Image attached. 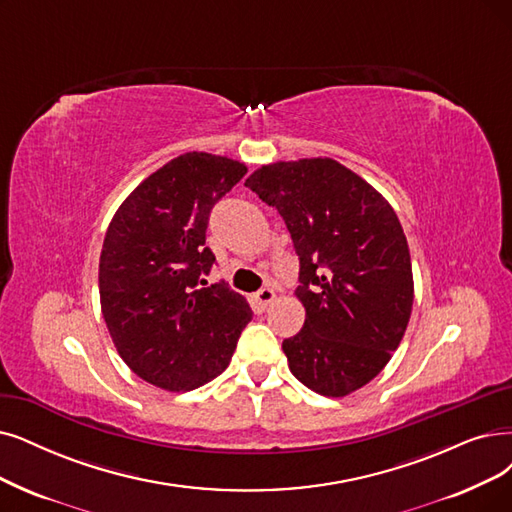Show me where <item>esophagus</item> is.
<instances>
[{"label":"esophagus","instance_id":"obj_1","mask_svg":"<svg viewBox=\"0 0 512 512\" xmlns=\"http://www.w3.org/2000/svg\"><path fill=\"white\" fill-rule=\"evenodd\" d=\"M254 300H256V304H258V309H267V306H271L273 304V300H275V290L273 288H260L256 294H254Z\"/></svg>","mask_w":512,"mask_h":512}]
</instances>
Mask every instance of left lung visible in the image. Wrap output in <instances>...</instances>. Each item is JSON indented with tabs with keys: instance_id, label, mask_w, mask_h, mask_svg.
I'll list each match as a JSON object with an SVG mask.
<instances>
[{
	"instance_id": "8db88e82",
	"label": "left lung",
	"mask_w": 512,
	"mask_h": 512,
	"mask_svg": "<svg viewBox=\"0 0 512 512\" xmlns=\"http://www.w3.org/2000/svg\"><path fill=\"white\" fill-rule=\"evenodd\" d=\"M245 187L281 214L300 258L306 319L283 340L292 374L325 397L357 391L384 370L412 315V258L395 210L330 157L269 163Z\"/></svg>"
}]
</instances>
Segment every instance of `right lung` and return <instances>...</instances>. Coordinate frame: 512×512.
<instances>
[{
    "instance_id": "obj_1",
    "label": "right lung",
    "mask_w": 512,
    "mask_h": 512,
    "mask_svg": "<svg viewBox=\"0 0 512 512\" xmlns=\"http://www.w3.org/2000/svg\"><path fill=\"white\" fill-rule=\"evenodd\" d=\"M243 163L185 153L153 172L115 212L98 264L100 309L119 357L163 391H193L227 370L250 304L227 283L199 288L216 262L206 229Z\"/></svg>"
}]
</instances>
